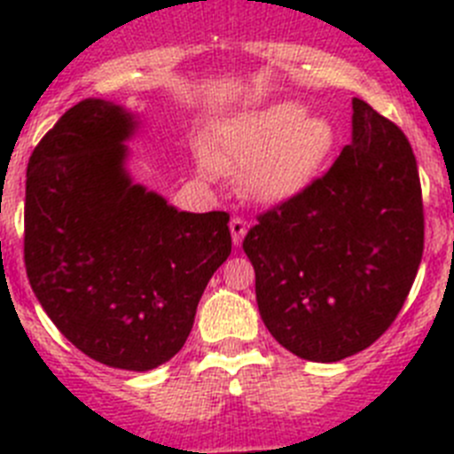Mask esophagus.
Segmentation results:
<instances>
[{"instance_id":"1","label":"esophagus","mask_w":454,"mask_h":454,"mask_svg":"<svg viewBox=\"0 0 454 454\" xmlns=\"http://www.w3.org/2000/svg\"><path fill=\"white\" fill-rule=\"evenodd\" d=\"M230 230H231V240H234V246L239 247L240 243H243V239H246V234H247V223L243 218H239V215H236V218H231Z\"/></svg>"}]
</instances>
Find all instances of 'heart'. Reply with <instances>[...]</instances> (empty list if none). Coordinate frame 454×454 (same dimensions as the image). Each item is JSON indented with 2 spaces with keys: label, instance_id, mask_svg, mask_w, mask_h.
<instances>
[{
  "label": "heart",
  "instance_id": "heart-1",
  "mask_svg": "<svg viewBox=\"0 0 454 454\" xmlns=\"http://www.w3.org/2000/svg\"><path fill=\"white\" fill-rule=\"evenodd\" d=\"M336 147V129L325 115H307L298 102H275L231 120L220 145L204 159L207 172L246 170L243 186L263 204L298 198L318 179Z\"/></svg>",
  "mask_w": 454,
  "mask_h": 454
}]
</instances>
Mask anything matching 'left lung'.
Instances as JSON below:
<instances>
[{"label": "left lung", "instance_id": "left-lung-1", "mask_svg": "<svg viewBox=\"0 0 454 454\" xmlns=\"http://www.w3.org/2000/svg\"><path fill=\"white\" fill-rule=\"evenodd\" d=\"M352 111V143L330 170L256 215L243 240L263 325L307 362L372 346L423 259V192L407 136L364 99Z\"/></svg>", "mask_w": 454, "mask_h": 454}]
</instances>
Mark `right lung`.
Wrapping results in <instances>:
<instances>
[{"label":"right lung","instance_id":"1","mask_svg":"<svg viewBox=\"0 0 454 454\" xmlns=\"http://www.w3.org/2000/svg\"><path fill=\"white\" fill-rule=\"evenodd\" d=\"M134 118L104 99L67 108L27 166L24 266L72 346L122 371L177 355L231 252L230 214H186L131 184Z\"/></svg>","mask_w":454,"mask_h":454}]
</instances>
